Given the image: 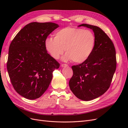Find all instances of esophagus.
<instances>
[{
	"label": "esophagus",
	"instance_id": "obj_1",
	"mask_svg": "<svg viewBox=\"0 0 128 128\" xmlns=\"http://www.w3.org/2000/svg\"><path fill=\"white\" fill-rule=\"evenodd\" d=\"M61 67H68V66L66 64H61Z\"/></svg>",
	"mask_w": 128,
	"mask_h": 128
}]
</instances>
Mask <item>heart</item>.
I'll list each match as a JSON object with an SVG mask.
<instances>
[{
    "label": "heart",
    "instance_id": "b5f03b06",
    "mask_svg": "<svg viewBox=\"0 0 128 128\" xmlns=\"http://www.w3.org/2000/svg\"><path fill=\"white\" fill-rule=\"evenodd\" d=\"M45 47L54 59H59L65 51L64 61L82 64L91 56L96 45V37L91 30L68 26L58 30L54 37L46 39Z\"/></svg>",
    "mask_w": 128,
    "mask_h": 128
}]
</instances>
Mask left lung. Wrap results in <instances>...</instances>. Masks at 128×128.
I'll use <instances>...</instances> for the list:
<instances>
[{
    "label": "left lung",
    "mask_w": 128,
    "mask_h": 128,
    "mask_svg": "<svg viewBox=\"0 0 128 128\" xmlns=\"http://www.w3.org/2000/svg\"><path fill=\"white\" fill-rule=\"evenodd\" d=\"M96 37L92 54L84 62L72 67L73 75L69 80L71 91L77 98L90 101L99 97L110 88L116 67V52L113 42L99 27L87 24Z\"/></svg>",
    "instance_id": "8db88e82"
}]
</instances>
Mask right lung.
<instances>
[{"mask_svg":"<svg viewBox=\"0 0 128 128\" xmlns=\"http://www.w3.org/2000/svg\"><path fill=\"white\" fill-rule=\"evenodd\" d=\"M59 26L52 22L30 23L19 32L9 48L7 69L15 90L24 98H40L60 64L46 50L45 42Z\"/></svg>","mask_w":128,"mask_h":128,"instance_id":"obj_1","label":"right lung"}]
</instances>
